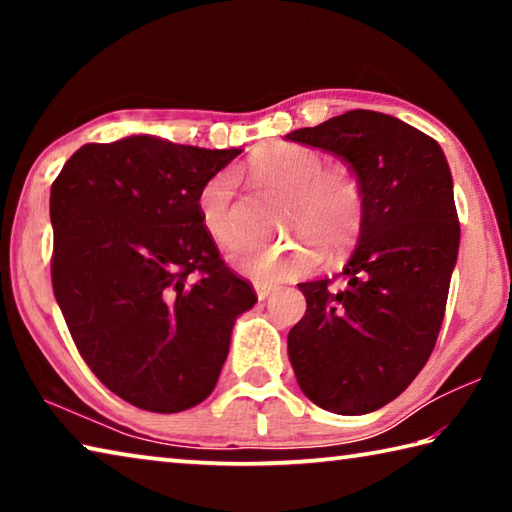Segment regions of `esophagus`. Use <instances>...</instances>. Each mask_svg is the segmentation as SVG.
Returning <instances> with one entry per match:
<instances>
[{"label": "esophagus", "instance_id": "1", "mask_svg": "<svg viewBox=\"0 0 512 512\" xmlns=\"http://www.w3.org/2000/svg\"><path fill=\"white\" fill-rule=\"evenodd\" d=\"M255 291H257L259 300H266L271 293H275V287H271V284H264V282H255Z\"/></svg>", "mask_w": 512, "mask_h": 512}]
</instances>
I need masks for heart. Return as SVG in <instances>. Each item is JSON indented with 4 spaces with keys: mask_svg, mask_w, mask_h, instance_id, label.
<instances>
[{
    "mask_svg": "<svg viewBox=\"0 0 512 512\" xmlns=\"http://www.w3.org/2000/svg\"><path fill=\"white\" fill-rule=\"evenodd\" d=\"M255 178L291 194L289 228L311 241L282 248H259L237 257V264L259 282H284L307 273L325 248L336 257L348 248L363 225V187L350 167L325 164V155L296 142H271L248 162ZM237 178L219 171L198 192V214L207 235L223 248H237L241 237L237 216Z\"/></svg>",
    "mask_w": 512,
    "mask_h": 512,
    "instance_id": "1",
    "label": "heart"
}]
</instances>
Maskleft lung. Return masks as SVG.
Returning a JSON list of instances; mask_svg holds the SVG:
<instances>
[{"mask_svg":"<svg viewBox=\"0 0 512 512\" xmlns=\"http://www.w3.org/2000/svg\"><path fill=\"white\" fill-rule=\"evenodd\" d=\"M287 140L339 155L366 201L348 284H298L307 311L289 332L291 366L320 409L377 411L418 377L443 325L461 239L452 173L433 137L375 110H348Z\"/></svg>","mask_w":512,"mask_h":512,"instance_id":"left-lung-1","label":"left lung"}]
</instances>
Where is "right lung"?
Returning a JSON list of instances; mask_svg holds the SVG:
<instances>
[{"label":"right lung","instance_id":"add662e5","mask_svg":"<svg viewBox=\"0 0 512 512\" xmlns=\"http://www.w3.org/2000/svg\"><path fill=\"white\" fill-rule=\"evenodd\" d=\"M239 153L133 135L81 146L51 185L58 307L83 361L137 409L201 404L257 302L198 214L201 187Z\"/></svg>","mask_w":512,"mask_h":512}]
</instances>
